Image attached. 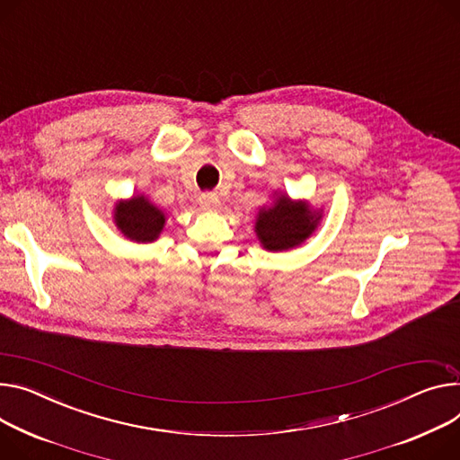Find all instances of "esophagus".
<instances>
[{
  "label": "esophagus",
  "instance_id": "1",
  "mask_svg": "<svg viewBox=\"0 0 460 460\" xmlns=\"http://www.w3.org/2000/svg\"><path fill=\"white\" fill-rule=\"evenodd\" d=\"M199 204L202 209H217L219 208V199L214 193H202L199 197Z\"/></svg>",
  "mask_w": 460,
  "mask_h": 460
}]
</instances>
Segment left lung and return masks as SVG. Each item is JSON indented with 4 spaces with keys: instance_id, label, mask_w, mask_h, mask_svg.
Wrapping results in <instances>:
<instances>
[{
    "instance_id": "left-lung-1",
    "label": "left lung",
    "mask_w": 460,
    "mask_h": 460,
    "mask_svg": "<svg viewBox=\"0 0 460 460\" xmlns=\"http://www.w3.org/2000/svg\"><path fill=\"white\" fill-rule=\"evenodd\" d=\"M319 219L305 204L281 195L274 206L260 211L256 234L267 251H288L309 237Z\"/></svg>"
}]
</instances>
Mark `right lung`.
Listing matches in <instances>:
<instances>
[{
	"label": "right lung",
	"instance_id": "1",
	"mask_svg": "<svg viewBox=\"0 0 460 460\" xmlns=\"http://www.w3.org/2000/svg\"><path fill=\"white\" fill-rule=\"evenodd\" d=\"M116 225L132 241L149 243L158 237L165 217L146 197H134L116 206Z\"/></svg>",
	"mask_w": 460,
	"mask_h": 460
}]
</instances>
